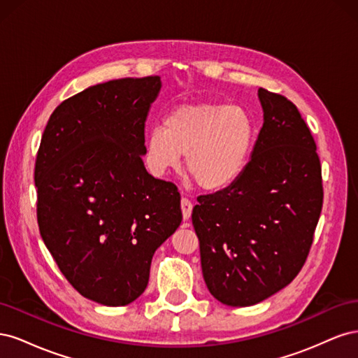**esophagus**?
Wrapping results in <instances>:
<instances>
[{
	"instance_id": "34e87169",
	"label": "esophagus",
	"mask_w": 358,
	"mask_h": 358,
	"mask_svg": "<svg viewBox=\"0 0 358 358\" xmlns=\"http://www.w3.org/2000/svg\"><path fill=\"white\" fill-rule=\"evenodd\" d=\"M180 209H182L183 220H189L191 218V213H192V203H191V200L187 199V197H182V200H180Z\"/></svg>"
}]
</instances>
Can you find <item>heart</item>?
Wrapping results in <instances>:
<instances>
[{
  "label": "heart",
  "instance_id": "b5f03b06",
  "mask_svg": "<svg viewBox=\"0 0 358 358\" xmlns=\"http://www.w3.org/2000/svg\"><path fill=\"white\" fill-rule=\"evenodd\" d=\"M254 122L242 107L179 106L154 127L145 142V162L157 178L178 170L185 154L187 171L206 191L230 187L242 176L254 145Z\"/></svg>",
  "mask_w": 358,
  "mask_h": 358
}]
</instances>
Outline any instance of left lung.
Returning <instances> with one entry per match:
<instances>
[{"mask_svg":"<svg viewBox=\"0 0 358 358\" xmlns=\"http://www.w3.org/2000/svg\"><path fill=\"white\" fill-rule=\"evenodd\" d=\"M258 99L264 122L242 176L192 209L204 282L227 306H252L299 275L322 209L305 119L284 95L259 88Z\"/></svg>","mask_w":358,"mask_h":358,"instance_id":"left-lung-1","label":"left lung"}]
</instances>
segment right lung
Here are the masks:
<instances>
[{"mask_svg": "<svg viewBox=\"0 0 358 358\" xmlns=\"http://www.w3.org/2000/svg\"><path fill=\"white\" fill-rule=\"evenodd\" d=\"M159 76L90 86L50 115L36 159L37 221L61 273L86 299L125 306L182 221L175 183L145 167Z\"/></svg>", "mask_w": 358, "mask_h": 358, "instance_id": "1", "label": "right lung"}]
</instances>
